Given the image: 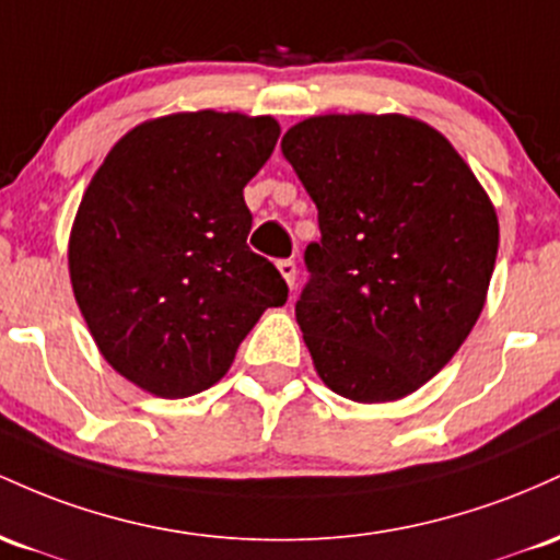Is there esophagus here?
I'll list each match as a JSON object with an SVG mask.
<instances>
[{
	"instance_id": "1",
	"label": "esophagus",
	"mask_w": 560,
	"mask_h": 560,
	"mask_svg": "<svg viewBox=\"0 0 560 560\" xmlns=\"http://www.w3.org/2000/svg\"><path fill=\"white\" fill-rule=\"evenodd\" d=\"M278 269H280V275L282 278H285V282L288 285H296V261L293 259H282V261H278Z\"/></svg>"
}]
</instances>
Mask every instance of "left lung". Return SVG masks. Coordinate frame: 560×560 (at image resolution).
Listing matches in <instances>:
<instances>
[{
    "instance_id": "obj_1",
    "label": "left lung",
    "mask_w": 560,
    "mask_h": 560,
    "mask_svg": "<svg viewBox=\"0 0 560 560\" xmlns=\"http://www.w3.org/2000/svg\"><path fill=\"white\" fill-rule=\"evenodd\" d=\"M280 148L317 206L296 301L314 370L364 405L418 392L483 310L492 200L447 137L399 113L312 116Z\"/></svg>"
}]
</instances>
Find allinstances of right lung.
Here are the masks:
<instances>
[{"mask_svg": "<svg viewBox=\"0 0 560 560\" xmlns=\"http://www.w3.org/2000/svg\"><path fill=\"white\" fill-rule=\"evenodd\" d=\"M272 116L174 113L113 144L73 219V296L100 354L124 378L182 399L230 370L264 310L288 301L248 248L243 187L272 155Z\"/></svg>", "mask_w": 560, "mask_h": 560, "instance_id": "obj_1", "label": "right lung"}]
</instances>
